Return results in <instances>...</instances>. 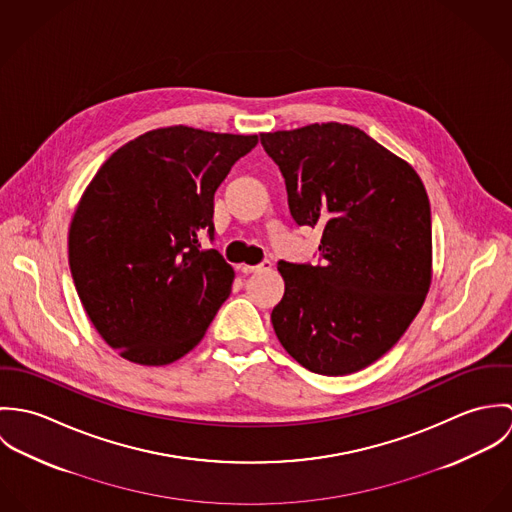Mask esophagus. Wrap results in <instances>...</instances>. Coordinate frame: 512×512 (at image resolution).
Segmentation results:
<instances>
[{
  "label": "esophagus",
  "mask_w": 512,
  "mask_h": 512,
  "mask_svg": "<svg viewBox=\"0 0 512 512\" xmlns=\"http://www.w3.org/2000/svg\"><path fill=\"white\" fill-rule=\"evenodd\" d=\"M272 268V262L264 260L258 266H242V274H260V272H268Z\"/></svg>",
  "instance_id": "34e87169"
}]
</instances>
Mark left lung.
<instances>
[{"instance_id":"1","label":"left lung","mask_w":512,"mask_h":512,"mask_svg":"<svg viewBox=\"0 0 512 512\" xmlns=\"http://www.w3.org/2000/svg\"><path fill=\"white\" fill-rule=\"evenodd\" d=\"M299 226L323 230L321 266L280 262L272 325L311 372L343 376L388 353L432 284V213L416 169L363 130L327 122L260 134Z\"/></svg>"}]
</instances>
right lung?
<instances>
[{
  "label": "right lung",
  "mask_w": 512,
  "mask_h": 512,
  "mask_svg": "<svg viewBox=\"0 0 512 512\" xmlns=\"http://www.w3.org/2000/svg\"><path fill=\"white\" fill-rule=\"evenodd\" d=\"M258 136L157 128L116 149L69 226L76 293L100 337L136 365H171L205 337L234 270L213 238V199Z\"/></svg>",
  "instance_id": "1"
}]
</instances>
